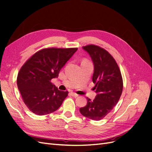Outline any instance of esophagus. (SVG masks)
<instances>
[{
	"label": "esophagus",
	"instance_id": "esophagus-1",
	"mask_svg": "<svg viewBox=\"0 0 152 152\" xmlns=\"http://www.w3.org/2000/svg\"><path fill=\"white\" fill-rule=\"evenodd\" d=\"M70 95L72 96H73V97H78V96H79V95H78L77 94H76V93H73V92H71V93H70Z\"/></svg>",
	"mask_w": 152,
	"mask_h": 152
}]
</instances>
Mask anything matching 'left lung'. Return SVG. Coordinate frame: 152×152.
I'll list each match as a JSON object with an SVG mask.
<instances>
[{"instance_id":"left-lung-1","label":"left lung","mask_w":152,"mask_h":152,"mask_svg":"<svg viewBox=\"0 0 152 152\" xmlns=\"http://www.w3.org/2000/svg\"><path fill=\"white\" fill-rule=\"evenodd\" d=\"M82 48L93 62V82L96 96L93 101L87 98V103L80 108V112L92 120L100 121L112 111L120 99L122 77L115 60L107 50L94 45Z\"/></svg>"}]
</instances>
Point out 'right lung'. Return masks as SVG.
<instances>
[{
    "mask_svg": "<svg viewBox=\"0 0 152 152\" xmlns=\"http://www.w3.org/2000/svg\"><path fill=\"white\" fill-rule=\"evenodd\" d=\"M77 48H48L34 54L18 73L17 85L23 100L31 112L44 115L57 110L68 96L53 84L61 69Z\"/></svg>",
    "mask_w": 152,
    "mask_h": 152,
    "instance_id": "add662e5",
    "label": "right lung"
}]
</instances>
